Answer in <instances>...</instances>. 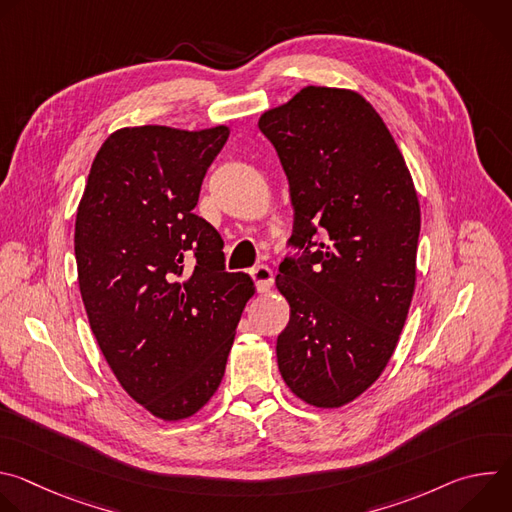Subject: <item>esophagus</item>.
<instances>
[{"instance_id": "34e87169", "label": "esophagus", "mask_w": 512, "mask_h": 512, "mask_svg": "<svg viewBox=\"0 0 512 512\" xmlns=\"http://www.w3.org/2000/svg\"><path fill=\"white\" fill-rule=\"evenodd\" d=\"M251 277L255 281L257 291H269L273 285V271L267 265H257L251 269Z\"/></svg>"}]
</instances>
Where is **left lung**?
<instances>
[{"mask_svg":"<svg viewBox=\"0 0 512 512\" xmlns=\"http://www.w3.org/2000/svg\"><path fill=\"white\" fill-rule=\"evenodd\" d=\"M289 184L296 249L279 265L287 387L340 407L383 373L415 287L419 202L379 113L358 93L306 87L259 119Z\"/></svg>","mask_w":512,"mask_h":512,"instance_id":"obj_1","label":"left lung"}]
</instances>
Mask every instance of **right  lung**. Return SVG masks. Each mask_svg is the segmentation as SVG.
Wrapping results in <instances>:
<instances>
[{
    "label": "right lung",
    "mask_w": 512,
    "mask_h": 512,
    "mask_svg": "<svg viewBox=\"0 0 512 512\" xmlns=\"http://www.w3.org/2000/svg\"><path fill=\"white\" fill-rule=\"evenodd\" d=\"M229 127L115 131L91 166L75 225L91 330L121 387L150 413L182 419L218 389L247 300L223 239L194 212Z\"/></svg>",
    "instance_id": "right-lung-1"
}]
</instances>
